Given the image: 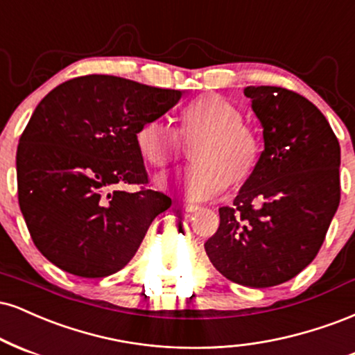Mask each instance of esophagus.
<instances>
[{"mask_svg": "<svg viewBox=\"0 0 355 355\" xmlns=\"http://www.w3.org/2000/svg\"><path fill=\"white\" fill-rule=\"evenodd\" d=\"M179 206H181L186 212H194L199 209V206H196V204H179Z\"/></svg>", "mask_w": 355, "mask_h": 355, "instance_id": "esophagus-1", "label": "esophagus"}]
</instances>
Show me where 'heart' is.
I'll return each mask as SVG.
<instances>
[{
  "instance_id": "1",
  "label": "heart",
  "mask_w": 355,
  "mask_h": 355,
  "mask_svg": "<svg viewBox=\"0 0 355 355\" xmlns=\"http://www.w3.org/2000/svg\"><path fill=\"white\" fill-rule=\"evenodd\" d=\"M243 114L219 94H202L179 112L176 132L159 119H148L135 132L137 153L149 166L166 168L181 156L182 144L191 148V168L182 174L184 194L194 201L216 198L229 186H239L256 173L262 143L252 128L241 123ZM161 186L166 178H161Z\"/></svg>"
}]
</instances>
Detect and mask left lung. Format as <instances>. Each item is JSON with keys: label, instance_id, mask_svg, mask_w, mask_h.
<instances>
[{"label": "left lung", "instance_id": "left-lung-1", "mask_svg": "<svg viewBox=\"0 0 355 355\" xmlns=\"http://www.w3.org/2000/svg\"><path fill=\"white\" fill-rule=\"evenodd\" d=\"M264 151L219 227L204 244L216 269L236 284L272 287L314 261L340 201V146L326 116L304 96L248 86Z\"/></svg>", "mask_w": 355, "mask_h": 355}]
</instances>
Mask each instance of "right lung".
<instances>
[{"mask_svg":"<svg viewBox=\"0 0 355 355\" xmlns=\"http://www.w3.org/2000/svg\"><path fill=\"white\" fill-rule=\"evenodd\" d=\"M182 91L89 74L56 86L37 104L16 153L18 199L29 234L54 266L106 277L135 257L171 198L146 184L135 132L176 106Z\"/></svg>","mask_w":355,"mask_h":355,"instance_id":"add662e5","label":"right lung"}]
</instances>
